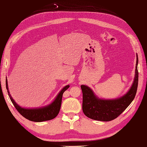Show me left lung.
I'll return each mask as SVG.
<instances>
[{"label":"left lung","mask_w":147,"mask_h":147,"mask_svg":"<svg viewBox=\"0 0 147 147\" xmlns=\"http://www.w3.org/2000/svg\"><path fill=\"white\" fill-rule=\"evenodd\" d=\"M138 58L136 53L135 74L130 89L123 96L116 99H100L93 92L92 89L82 85L83 94L82 110L88 118L101 121H109L119 116L134 99L138 82Z\"/></svg>","instance_id":"8db88e82"}]
</instances>
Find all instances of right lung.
<instances>
[{
  "label": "right lung",
  "instance_id": "right-lung-1",
  "mask_svg": "<svg viewBox=\"0 0 147 147\" xmlns=\"http://www.w3.org/2000/svg\"><path fill=\"white\" fill-rule=\"evenodd\" d=\"M5 84L9 97L12 101V104H14L16 109L25 118L34 122H42L54 119L58 115V114L59 113L63 94L70 87L69 85L65 86L60 91V92L57 94V96L55 99L52 101L51 103L48 104V105L45 106L43 107H35V108H25V107H22L19 106L13 99L9 90L7 78H6Z\"/></svg>",
  "mask_w": 147,
  "mask_h": 147
}]
</instances>
